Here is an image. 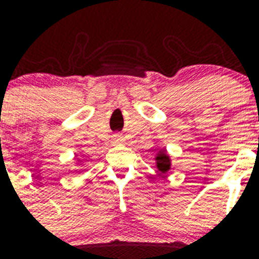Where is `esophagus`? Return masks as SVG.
<instances>
[{
    "mask_svg": "<svg viewBox=\"0 0 259 259\" xmlns=\"http://www.w3.org/2000/svg\"><path fill=\"white\" fill-rule=\"evenodd\" d=\"M115 142H117V144H118V142H122L121 136H117V137H115Z\"/></svg>",
    "mask_w": 259,
    "mask_h": 259,
    "instance_id": "esophagus-1",
    "label": "esophagus"
}]
</instances>
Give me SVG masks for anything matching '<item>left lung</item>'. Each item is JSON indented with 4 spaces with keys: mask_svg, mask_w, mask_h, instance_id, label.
Instances as JSON below:
<instances>
[{
    "mask_svg": "<svg viewBox=\"0 0 259 259\" xmlns=\"http://www.w3.org/2000/svg\"><path fill=\"white\" fill-rule=\"evenodd\" d=\"M156 160H157V168L160 172L164 173V172H166V170H169L170 160H169V157L166 156L165 152H164V153H161V152H160V153L157 154V158H156Z\"/></svg>",
    "mask_w": 259,
    "mask_h": 259,
    "instance_id": "obj_1",
    "label": "left lung"
}]
</instances>
